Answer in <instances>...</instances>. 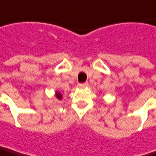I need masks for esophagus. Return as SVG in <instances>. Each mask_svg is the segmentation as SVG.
<instances>
[{
	"label": "esophagus",
	"mask_w": 156,
	"mask_h": 156,
	"mask_svg": "<svg viewBox=\"0 0 156 156\" xmlns=\"http://www.w3.org/2000/svg\"><path fill=\"white\" fill-rule=\"evenodd\" d=\"M88 86V84L87 83H81V84H78V87H80V88H84V87H87Z\"/></svg>",
	"instance_id": "esophagus-1"
}]
</instances>
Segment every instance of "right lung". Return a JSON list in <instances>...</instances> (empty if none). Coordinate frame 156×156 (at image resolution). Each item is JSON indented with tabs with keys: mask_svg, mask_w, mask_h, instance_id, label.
I'll list each match as a JSON object with an SVG mask.
<instances>
[{
	"mask_svg": "<svg viewBox=\"0 0 156 156\" xmlns=\"http://www.w3.org/2000/svg\"><path fill=\"white\" fill-rule=\"evenodd\" d=\"M55 96H56V98H57L58 100H60V101L62 99V94L60 93L59 91H56V92H55Z\"/></svg>",
	"mask_w": 156,
	"mask_h": 156,
	"instance_id": "right-lung-1",
	"label": "right lung"
}]
</instances>
